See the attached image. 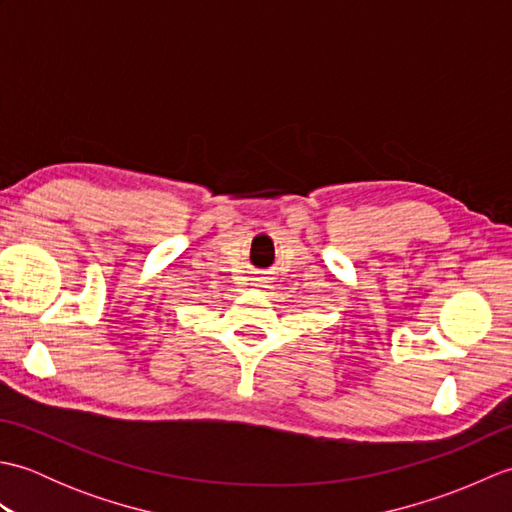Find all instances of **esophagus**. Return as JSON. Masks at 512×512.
Segmentation results:
<instances>
[{
    "label": "esophagus",
    "mask_w": 512,
    "mask_h": 512,
    "mask_svg": "<svg viewBox=\"0 0 512 512\" xmlns=\"http://www.w3.org/2000/svg\"><path fill=\"white\" fill-rule=\"evenodd\" d=\"M255 281H257L255 286H264V284H266V277H259V279H255Z\"/></svg>",
    "instance_id": "obj_1"
}]
</instances>
